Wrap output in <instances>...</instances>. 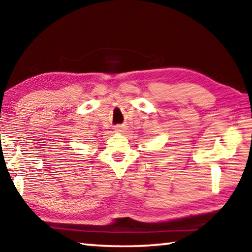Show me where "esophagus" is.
<instances>
[{"label":"esophagus","instance_id":"obj_1","mask_svg":"<svg viewBox=\"0 0 252 252\" xmlns=\"http://www.w3.org/2000/svg\"><path fill=\"white\" fill-rule=\"evenodd\" d=\"M117 131H122V127H117Z\"/></svg>","mask_w":252,"mask_h":252}]
</instances>
